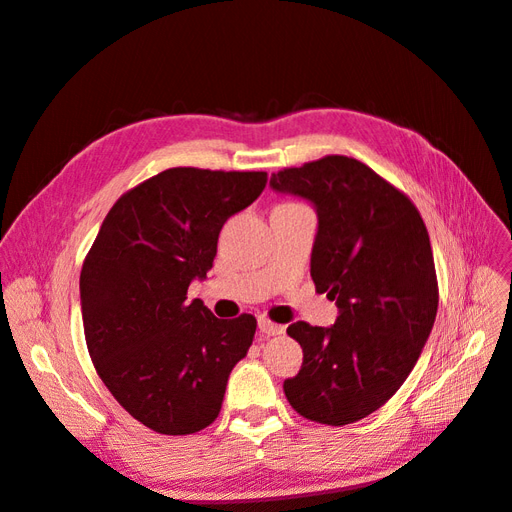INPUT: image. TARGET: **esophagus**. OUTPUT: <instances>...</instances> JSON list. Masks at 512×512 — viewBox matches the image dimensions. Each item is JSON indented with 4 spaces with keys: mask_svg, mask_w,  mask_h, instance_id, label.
I'll return each instance as SVG.
<instances>
[{
    "mask_svg": "<svg viewBox=\"0 0 512 512\" xmlns=\"http://www.w3.org/2000/svg\"><path fill=\"white\" fill-rule=\"evenodd\" d=\"M258 329L265 333V335H282L284 333V327L282 324H275V322H271L269 318H260L258 320Z\"/></svg>",
    "mask_w": 512,
    "mask_h": 512,
    "instance_id": "esophagus-1",
    "label": "esophagus"
}]
</instances>
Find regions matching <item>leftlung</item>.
<instances>
[{"mask_svg": "<svg viewBox=\"0 0 512 512\" xmlns=\"http://www.w3.org/2000/svg\"><path fill=\"white\" fill-rule=\"evenodd\" d=\"M269 185L314 205L309 273L339 309L331 327H288L303 365L284 393L309 421L350 425L395 395L433 329L438 280L425 222L406 194L346 156L284 168Z\"/></svg>", "mask_w": 512, "mask_h": 512, "instance_id": "8db88e82", "label": "left lung"}]
</instances>
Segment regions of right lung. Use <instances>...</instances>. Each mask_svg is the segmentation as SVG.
<instances>
[{
  "mask_svg": "<svg viewBox=\"0 0 512 512\" xmlns=\"http://www.w3.org/2000/svg\"><path fill=\"white\" fill-rule=\"evenodd\" d=\"M267 173L168 168L123 194L83 262L81 312L98 376L138 423L185 436L220 414L256 318H215L185 294L205 280L224 222L250 207Z\"/></svg>",
  "mask_w": 512,
  "mask_h": 512,
  "instance_id": "add662e5",
  "label": "right lung"
}]
</instances>
